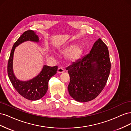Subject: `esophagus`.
<instances>
[{"mask_svg": "<svg viewBox=\"0 0 131 131\" xmlns=\"http://www.w3.org/2000/svg\"><path fill=\"white\" fill-rule=\"evenodd\" d=\"M57 72L58 73H62L63 72H64V69L61 68V67H60V68H58V70H57Z\"/></svg>", "mask_w": 131, "mask_h": 131, "instance_id": "obj_1", "label": "esophagus"}]
</instances>
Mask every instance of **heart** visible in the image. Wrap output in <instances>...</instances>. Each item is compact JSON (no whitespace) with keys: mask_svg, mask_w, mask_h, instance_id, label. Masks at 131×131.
<instances>
[{"mask_svg":"<svg viewBox=\"0 0 131 131\" xmlns=\"http://www.w3.org/2000/svg\"><path fill=\"white\" fill-rule=\"evenodd\" d=\"M84 48L81 46H77L75 43L67 45L60 50V53L63 56L67 55V60L70 63L78 61L82 56Z\"/></svg>","mask_w":131,"mask_h":131,"instance_id":"heart-1","label":"heart"}]
</instances>
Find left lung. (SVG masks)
Listing matches in <instances>:
<instances>
[{
  "label": "left lung",
  "mask_w": 131,
  "mask_h": 131,
  "mask_svg": "<svg viewBox=\"0 0 131 131\" xmlns=\"http://www.w3.org/2000/svg\"><path fill=\"white\" fill-rule=\"evenodd\" d=\"M110 68L108 47L100 38L89 54L66 68L70 77V96L79 102L94 100L104 88Z\"/></svg>",
  "instance_id": "left-lung-1"
}]
</instances>
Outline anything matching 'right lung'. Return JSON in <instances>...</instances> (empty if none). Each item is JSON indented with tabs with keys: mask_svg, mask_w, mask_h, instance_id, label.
<instances>
[{
	"mask_svg": "<svg viewBox=\"0 0 131 131\" xmlns=\"http://www.w3.org/2000/svg\"><path fill=\"white\" fill-rule=\"evenodd\" d=\"M31 41L39 42L36 33L33 30L25 31L16 41L12 48L7 64V74L14 88L22 97L30 101H37L45 96L48 89V82L50 78L56 74L58 67L44 65L37 76L28 81H21L15 77L13 70V58L16 47L22 42Z\"/></svg>",
	"mask_w": 131,
	"mask_h": 131,
	"instance_id": "1",
	"label": "right lung"
}]
</instances>
